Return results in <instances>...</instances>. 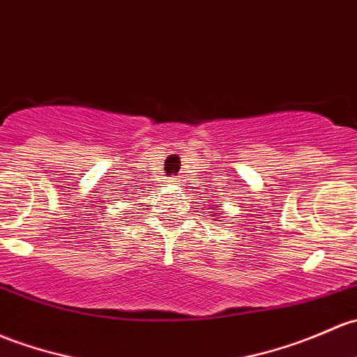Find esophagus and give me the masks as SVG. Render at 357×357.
<instances>
[{
	"mask_svg": "<svg viewBox=\"0 0 357 357\" xmlns=\"http://www.w3.org/2000/svg\"><path fill=\"white\" fill-rule=\"evenodd\" d=\"M169 181H171V183H176V181H178V179H176V178H171V179H169Z\"/></svg>",
	"mask_w": 357,
	"mask_h": 357,
	"instance_id": "esophagus-1",
	"label": "esophagus"
}]
</instances>
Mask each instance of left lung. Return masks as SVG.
<instances>
[{
	"instance_id": "8db88e82",
	"label": "left lung",
	"mask_w": 357,
	"mask_h": 357,
	"mask_svg": "<svg viewBox=\"0 0 357 357\" xmlns=\"http://www.w3.org/2000/svg\"><path fill=\"white\" fill-rule=\"evenodd\" d=\"M219 215H220V213H219Z\"/></svg>"
}]
</instances>
